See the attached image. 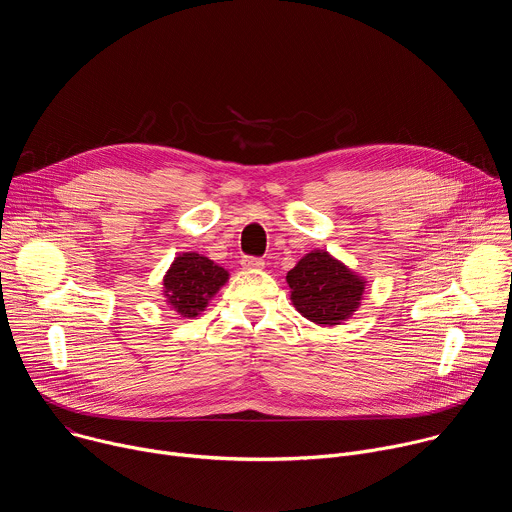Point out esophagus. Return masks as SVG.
<instances>
[{
  "label": "esophagus",
  "instance_id": "1",
  "mask_svg": "<svg viewBox=\"0 0 512 512\" xmlns=\"http://www.w3.org/2000/svg\"><path fill=\"white\" fill-rule=\"evenodd\" d=\"M241 267L247 269V271H259V269L265 267V261L259 259V257H243Z\"/></svg>",
  "mask_w": 512,
  "mask_h": 512
}]
</instances>
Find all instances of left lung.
Wrapping results in <instances>:
<instances>
[{
	"label": "left lung",
	"instance_id": "8db88e82",
	"mask_svg": "<svg viewBox=\"0 0 512 512\" xmlns=\"http://www.w3.org/2000/svg\"><path fill=\"white\" fill-rule=\"evenodd\" d=\"M285 279L291 304L318 326L346 322L360 308L367 289V279L324 249L306 253Z\"/></svg>",
	"mask_w": 512,
	"mask_h": 512
}]
</instances>
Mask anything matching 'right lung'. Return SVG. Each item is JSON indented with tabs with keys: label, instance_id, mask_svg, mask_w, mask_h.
<instances>
[{
	"label": "right lung",
	"instance_id": "right-lung-1",
	"mask_svg": "<svg viewBox=\"0 0 512 512\" xmlns=\"http://www.w3.org/2000/svg\"><path fill=\"white\" fill-rule=\"evenodd\" d=\"M229 281V271L212 259L188 251L180 253L164 275V298L180 318H196L216 291Z\"/></svg>",
	"mask_w": 512,
	"mask_h": 512
}]
</instances>
